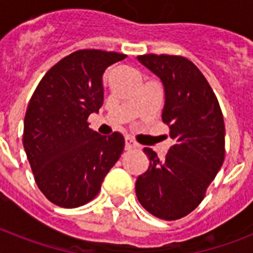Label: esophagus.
<instances>
[{"label": "esophagus", "instance_id": "34e87169", "mask_svg": "<svg viewBox=\"0 0 253 253\" xmlns=\"http://www.w3.org/2000/svg\"><path fill=\"white\" fill-rule=\"evenodd\" d=\"M133 147H135V143H134V140L129 137L125 138V151H130Z\"/></svg>", "mask_w": 253, "mask_h": 253}]
</instances>
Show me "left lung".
Segmentation results:
<instances>
[{
    "label": "left lung",
    "instance_id": "left-lung-1",
    "mask_svg": "<svg viewBox=\"0 0 253 253\" xmlns=\"http://www.w3.org/2000/svg\"><path fill=\"white\" fill-rule=\"evenodd\" d=\"M138 59L163 82L162 120L173 144L163 160L144 148L149 167L137 178L135 194L152 215L176 220L203 202L224 162L223 114L213 88L191 60L152 53Z\"/></svg>",
    "mask_w": 253,
    "mask_h": 253
}]
</instances>
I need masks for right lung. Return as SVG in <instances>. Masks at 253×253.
<instances>
[{"instance_id": "add662e5", "label": "right lung", "mask_w": 253, "mask_h": 253, "mask_svg": "<svg viewBox=\"0 0 253 253\" xmlns=\"http://www.w3.org/2000/svg\"><path fill=\"white\" fill-rule=\"evenodd\" d=\"M124 58L100 49L73 51L44 75L29 101L22 144L38 187L58 207L91 202L122 156L123 134L100 135L87 119L104 102V72Z\"/></svg>"}]
</instances>
